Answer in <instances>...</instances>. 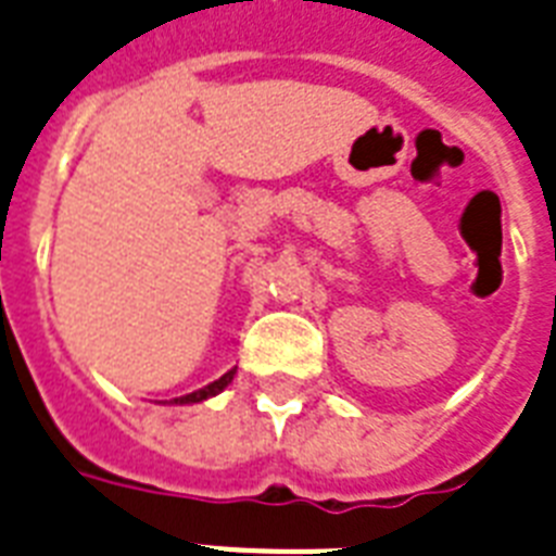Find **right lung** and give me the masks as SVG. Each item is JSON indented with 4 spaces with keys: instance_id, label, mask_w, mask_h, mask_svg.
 I'll list each match as a JSON object with an SVG mask.
<instances>
[{
    "instance_id": "obj_1",
    "label": "right lung",
    "mask_w": 556,
    "mask_h": 556,
    "mask_svg": "<svg viewBox=\"0 0 556 556\" xmlns=\"http://www.w3.org/2000/svg\"><path fill=\"white\" fill-rule=\"evenodd\" d=\"M231 377H235V371L223 374V377H219V380L208 382V386H205V389H200V391H191V394H185V397H176V400H170V403H179V406H182V403H202V400L214 397V394H219V391L226 389V386H229V382H231Z\"/></svg>"
}]
</instances>
